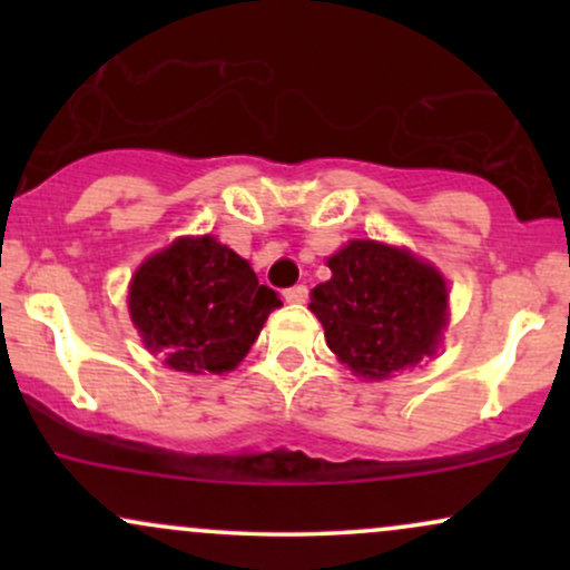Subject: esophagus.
Here are the masks:
<instances>
[{"label": "esophagus", "mask_w": 570, "mask_h": 570, "mask_svg": "<svg viewBox=\"0 0 570 570\" xmlns=\"http://www.w3.org/2000/svg\"><path fill=\"white\" fill-rule=\"evenodd\" d=\"M284 299H286V303H294V305L305 303V299H307V286L305 284L292 286V289L284 292Z\"/></svg>", "instance_id": "esophagus-1"}]
</instances>
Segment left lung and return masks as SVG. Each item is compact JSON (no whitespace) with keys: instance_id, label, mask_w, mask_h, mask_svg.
Returning <instances> with one entry per match:
<instances>
[{"instance_id":"left-lung-1","label":"left lung","mask_w":570,"mask_h":570,"mask_svg":"<svg viewBox=\"0 0 570 570\" xmlns=\"http://www.w3.org/2000/svg\"><path fill=\"white\" fill-rule=\"evenodd\" d=\"M311 292L326 345L362 377H391L434 356L448 324V286L404 248L351 240Z\"/></svg>"}]
</instances>
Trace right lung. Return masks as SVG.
<instances>
[{
	"mask_svg": "<svg viewBox=\"0 0 570 570\" xmlns=\"http://www.w3.org/2000/svg\"><path fill=\"white\" fill-rule=\"evenodd\" d=\"M278 292L212 235L179 238L130 281L128 307L144 345L176 372H227L257 340Z\"/></svg>",
	"mask_w": 570,
	"mask_h": 570,
	"instance_id": "add662e5",
	"label": "right lung"
}]
</instances>
